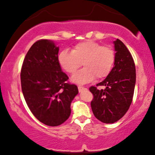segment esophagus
Returning a JSON list of instances; mask_svg holds the SVG:
<instances>
[{
  "mask_svg": "<svg viewBox=\"0 0 155 155\" xmlns=\"http://www.w3.org/2000/svg\"><path fill=\"white\" fill-rule=\"evenodd\" d=\"M78 89H79V92L83 91V90H87V88L84 87H82V86H79V87H78Z\"/></svg>",
  "mask_w": 155,
  "mask_h": 155,
  "instance_id": "34e87169",
  "label": "esophagus"
}]
</instances>
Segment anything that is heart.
Wrapping results in <instances>:
<instances>
[{"mask_svg":"<svg viewBox=\"0 0 155 155\" xmlns=\"http://www.w3.org/2000/svg\"><path fill=\"white\" fill-rule=\"evenodd\" d=\"M62 68L69 74H74L81 63L84 68L72 77L76 83L85 84L92 79H102L110 74L115 62V52L111 47L89 40L79 43L71 52L64 50L58 55Z\"/></svg>","mask_w":155,"mask_h":155,"instance_id":"b5f03b06","label":"heart"}]
</instances>
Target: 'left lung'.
I'll use <instances>...</instances> for the list:
<instances>
[{
    "label": "left lung",
    "instance_id": "left-lung-1",
    "mask_svg": "<svg viewBox=\"0 0 155 155\" xmlns=\"http://www.w3.org/2000/svg\"><path fill=\"white\" fill-rule=\"evenodd\" d=\"M114 44L116 51L114 66L104 81L90 87L93 95V114L106 124L117 122L128 111L136 78L134 60L128 49L120 39Z\"/></svg>",
    "mask_w": 155,
    "mask_h": 155
}]
</instances>
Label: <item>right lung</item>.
Returning a JSON list of instances; mask_svg holds the SVG:
<instances>
[{
    "label": "right lung",
    "instance_id": "obj_1",
    "mask_svg": "<svg viewBox=\"0 0 155 155\" xmlns=\"http://www.w3.org/2000/svg\"><path fill=\"white\" fill-rule=\"evenodd\" d=\"M58 51L59 47L51 41H37L25 57L20 73L22 91L28 108L37 120L51 127L68 119L71 103L79 92L62 71Z\"/></svg>",
    "mask_w": 155,
    "mask_h": 155
}]
</instances>
